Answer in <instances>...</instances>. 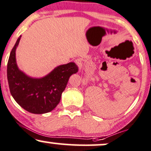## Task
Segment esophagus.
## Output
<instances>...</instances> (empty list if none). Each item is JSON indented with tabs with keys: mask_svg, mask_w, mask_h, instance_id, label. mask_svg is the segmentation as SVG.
<instances>
[{
	"mask_svg": "<svg viewBox=\"0 0 151 151\" xmlns=\"http://www.w3.org/2000/svg\"><path fill=\"white\" fill-rule=\"evenodd\" d=\"M75 63H76V64L78 66L79 69H82V67H83L84 63H83V60H82V59H77L75 60Z\"/></svg>",
	"mask_w": 151,
	"mask_h": 151,
	"instance_id": "esophagus-1",
	"label": "esophagus"
}]
</instances>
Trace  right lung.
I'll return each mask as SVG.
<instances>
[{
    "instance_id": "right-lung-1",
    "label": "right lung",
    "mask_w": 151,
    "mask_h": 151,
    "mask_svg": "<svg viewBox=\"0 0 151 151\" xmlns=\"http://www.w3.org/2000/svg\"><path fill=\"white\" fill-rule=\"evenodd\" d=\"M21 37L16 41L8 59L7 78L10 92L16 102L31 113L51 112L59 103L69 77L78 72V67L75 63L69 62L58 66L42 78L29 77L16 64V49Z\"/></svg>"
}]
</instances>
